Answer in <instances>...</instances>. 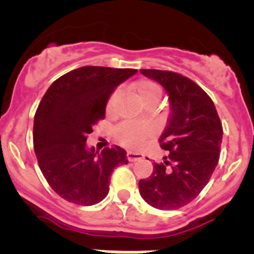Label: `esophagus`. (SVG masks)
<instances>
[{
	"instance_id": "1",
	"label": "esophagus",
	"mask_w": 254,
	"mask_h": 254,
	"mask_svg": "<svg viewBox=\"0 0 254 254\" xmlns=\"http://www.w3.org/2000/svg\"><path fill=\"white\" fill-rule=\"evenodd\" d=\"M127 161L129 162H135V161H138V159L143 158V154H140V153L127 152Z\"/></svg>"
}]
</instances>
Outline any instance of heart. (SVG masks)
I'll return each mask as SVG.
<instances>
[{
  "mask_svg": "<svg viewBox=\"0 0 254 254\" xmlns=\"http://www.w3.org/2000/svg\"><path fill=\"white\" fill-rule=\"evenodd\" d=\"M130 91L140 100L141 104L147 106H153L159 101L162 96V88L157 82L152 79H140L130 86ZM120 100V92L115 91L107 100L106 111L113 114L116 110V106ZM115 139L123 147L129 149H138L144 141L150 135V130L147 125L139 124V123L125 122L119 125L114 131Z\"/></svg>",
  "mask_w": 254,
  "mask_h": 254,
  "instance_id": "b5f03b06",
  "label": "heart"
}]
</instances>
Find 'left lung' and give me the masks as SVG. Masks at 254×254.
Instances as JSON below:
<instances>
[{
  "instance_id": "8db88e82",
  "label": "left lung",
  "mask_w": 254,
  "mask_h": 254,
  "mask_svg": "<svg viewBox=\"0 0 254 254\" xmlns=\"http://www.w3.org/2000/svg\"><path fill=\"white\" fill-rule=\"evenodd\" d=\"M163 86L171 115L159 138L168 154L139 181L141 197L159 210H176L196 198L211 178L220 157L223 127L215 105L192 79L171 70L140 69Z\"/></svg>"
}]
</instances>
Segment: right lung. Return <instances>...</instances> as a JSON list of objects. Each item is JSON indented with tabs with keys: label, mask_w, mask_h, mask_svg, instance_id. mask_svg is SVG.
I'll return each mask as SVG.
<instances>
[{
	"label": "right lung",
	"mask_w": 254,
	"mask_h": 254,
	"mask_svg": "<svg viewBox=\"0 0 254 254\" xmlns=\"http://www.w3.org/2000/svg\"><path fill=\"white\" fill-rule=\"evenodd\" d=\"M131 68L87 65L52 83L34 116V150L40 171L62 198L91 206L104 200L116 167L127 164L115 145L101 153L86 148L92 127L105 119L107 100L119 84L135 74Z\"/></svg>",
	"instance_id": "right-lung-1"
}]
</instances>
